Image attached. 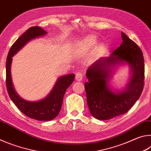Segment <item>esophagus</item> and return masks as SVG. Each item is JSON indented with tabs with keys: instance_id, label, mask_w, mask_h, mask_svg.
Instances as JSON below:
<instances>
[{
	"instance_id": "obj_1",
	"label": "esophagus",
	"mask_w": 151,
	"mask_h": 151,
	"mask_svg": "<svg viewBox=\"0 0 151 151\" xmlns=\"http://www.w3.org/2000/svg\"><path fill=\"white\" fill-rule=\"evenodd\" d=\"M83 74L81 73H77L76 74V76H75V79L77 81H82V79H83Z\"/></svg>"
}]
</instances>
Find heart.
<instances>
[{
	"instance_id": "b5f03b06",
	"label": "heart",
	"mask_w": 151,
	"mask_h": 151,
	"mask_svg": "<svg viewBox=\"0 0 151 151\" xmlns=\"http://www.w3.org/2000/svg\"><path fill=\"white\" fill-rule=\"evenodd\" d=\"M96 40L95 37H93V36H88L81 40L79 43L78 47L80 48V49L82 50L86 51L88 50L90 48H93L94 45H96ZM103 45H100L98 46V50H101L103 48Z\"/></svg>"
}]
</instances>
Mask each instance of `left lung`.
Segmentation results:
<instances>
[{
	"instance_id": "8db88e82",
	"label": "left lung",
	"mask_w": 151,
	"mask_h": 151,
	"mask_svg": "<svg viewBox=\"0 0 151 151\" xmlns=\"http://www.w3.org/2000/svg\"><path fill=\"white\" fill-rule=\"evenodd\" d=\"M122 42L109 57L101 58L86 70V99L93 116L109 120L127 112L139 99L144 87L145 64L140 48L121 33ZM126 62L132 68L131 81L124 91H112L107 85L112 66Z\"/></svg>"
}]
</instances>
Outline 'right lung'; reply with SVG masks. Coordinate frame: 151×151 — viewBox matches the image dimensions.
I'll use <instances>...</instances> for the list:
<instances>
[{
    "mask_svg": "<svg viewBox=\"0 0 151 151\" xmlns=\"http://www.w3.org/2000/svg\"><path fill=\"white\" fill-rule=\"evenodd\" d=\"M45 34H47V32L39 27L29 28L12 45L7 56L6 63V85L10 98L22 113L37 121H50L58 115L62 107L66 90L73 83L75 76L74 74L60 76L49 94L42 100L35 102L27 101L18 95L11 78L12 57L29 40Z\"/></svg>",
    "mask_w": 151,
    "mask_h": 151,
    "instance_id": "1",
    "label": "right lung"
}]
</instances>
